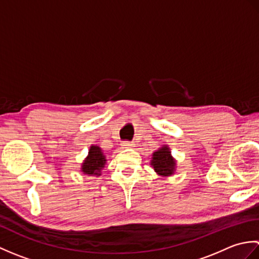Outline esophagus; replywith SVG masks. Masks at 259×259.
<instances>
[{"mask_svg": "<svg viewBox=\"0 0 259 259\" xmlns=\"http://www.w3.org/2000/svg\"><path fill=\"white\" fill-rule=\"evenodd\" d=\"M121 146H122V148H125V149H129V148H134L135 144L133 141H123Z\"/></svg>", "mask_w": 259, "mask_h": 259, "instance_id": "34e87169", "label": "esophagus"}]
</instances>
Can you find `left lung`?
Here are the masks:
<instances>
[{
    "instance_id": "1",
    "label": "left lung",
    "mask_w": 259,
    "mask_h": 259,
    "mask_svg": "<svg viewBox=\"0 0 259 259\" xmlns=\"http://www.w3.org/2000/svg\"><path fill=\"white\" fill-rule=\"evenodd\" d=\"M150 163L155 171L162 177H168L176 171V160L172 158L168 146L159 148L157 151L153 152Z\"/></svg>"
}]
</instances>
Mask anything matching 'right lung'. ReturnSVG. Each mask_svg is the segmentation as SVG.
<instances>
[{
  "mask_svg": "<svg viewBox=\"0 0 259 259\" xmlns=\"http://www.w3.org/2000/svg\"><path fill=\"white\" fill-rule=\"evenodd\" d=\"M106 156L102 152L101 148L98 146H91L89 155L82 163L81 171L89 176H100L101 169L106 164Z\"/></svg>",
  "mask_w": 259,
  "mask_h": 259,
  "instance_id": "right-lung-1",
  "label": "right lung"
}]
</instances>
